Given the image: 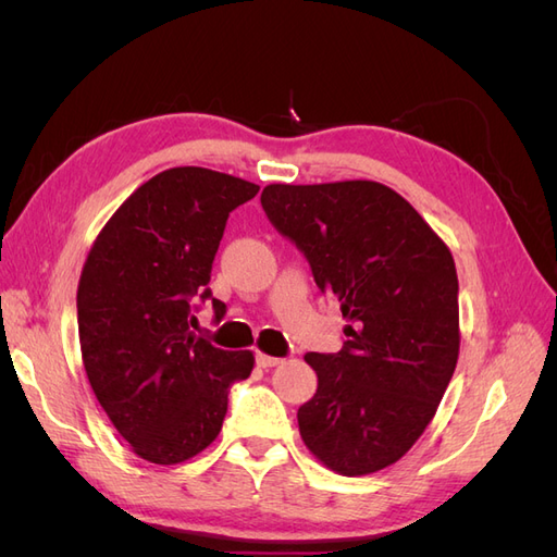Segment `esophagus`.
I'll return each mask as SVG.
<instances>
[{
    "instance_id": "esophagus-1",
    "label": "esophagus",
    "mask_w": 557,
    "mask_h": 557,
    "mask_svg": "<svg viewBox=\"0 0 557 557\" xmlns=\"http://www.w3.org/2000/svg\"><path fill=\"white\" fill-rule=\"evenodd\" d=\"M256 360H258V364L262 367V369H269V367H278L283 360L281 358H272V356H264V352H258L256 356Z\"/></svg>"
}]
</instances>
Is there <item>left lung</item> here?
Segmentation results:
<instances>
[{"label":"left lung","instance_id":"obj_1","mask_svg":"<svg viewBox=\"0 0 557 557\" xmlns=\"http://www.w3.org/2000/svg\"><path fill=\"white\" fill-rule=\"evenodd\" d=\"M260 201L350 323L339 352H307L318 391L297 411L301 440L336 474H374L425 432L458 364L450 250L376 181L272 183Z\"/></svg>","mask_w":557,"mask_h":557}]
</instances>
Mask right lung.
I'll list each match as a JSON object with an SVG mask.
<instances>
[{
  "mask_svg": "<svg viewBox=\"0 0 557 557\" xmlns=\"http://www.w3.org/2000/svg\"><path fill=\"white\" fill-rule=\"evenodd\" d=\"M260 185L205 166H174L134 190L83 264L81 358L97 401L139 458L178 465L223 428L230 385L250 376V350L193 332L230 211ZM215 318L225 305L213 299Z\"/></svg>",
  "mask_w": 557,
  "mask_h": 557,
  "instance_id": "1",
  "label": "right lung"
}]
</instances>
